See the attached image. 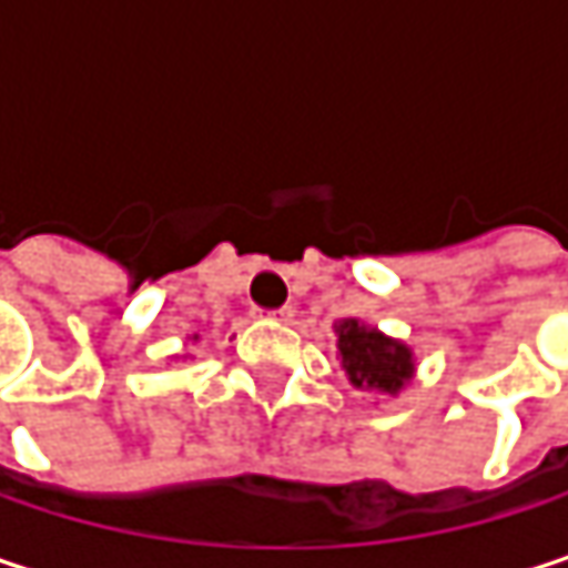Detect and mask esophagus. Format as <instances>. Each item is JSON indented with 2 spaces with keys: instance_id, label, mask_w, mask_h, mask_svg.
I'll return each instance as SVG.
<instances>
[{
  "instance_id": "obj_1",
  "label": "esophagus",
  "mask_w": 568,
  "mask_h": 568,
  "mask_svg": "<svg viewBox=\"0 0 568 568\" xmlns=\"http://www.w3.org/2000/svg\"><path fill=\"white\" fill-rule=\"evenodd\" d=\"M266 315H273V318H280V322H292L295 308H292V305H283V308H276V312H266Z\"/></svg>"
}]
</instances>
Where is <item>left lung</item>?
Listing matches in <instances>:
<instances>
[{"mask_svg":"<svg viewBox=\"0 0 568 568\" xmlns=\"http://www.w3.org/2000/svg\"><path fill=\"white\" fill-rule=\"evenodd\" d=\"M338 355L348 382L355 388H368L378 395H397L414 375V355L404 342L388 338L385 332L362 325L358 318H345L335 325Z\"/></svg>","mask_w":568,"mask_h":568,"instance_id":"8db88e82","label":"left lung"}]
</instances>
